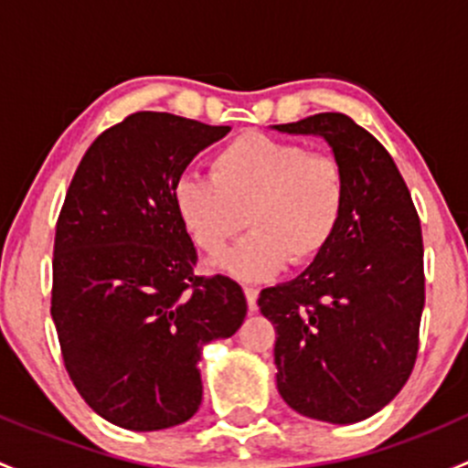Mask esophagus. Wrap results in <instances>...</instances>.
Segmentation results:
<instances>
[{
	"label": "esophagus",
	"instance_id": "esophagus-1",
	"mask_svg": "<svg viewBox=\"0 0 468 468\" xmlns=\"http://www.w3.org/2000/svg\"><path fill=\"white\" fill-rule=\"evenodd\" d=\"M244 296H247L249 310H251V313H256L258 310V290L256 287H251V285L244 287Z\"/></svg>",
	"mask_w": 468,
	"mask_h": 468
}]
</instances>
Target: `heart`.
<instances>
[{"mask_svg": "<svg viewBox=\"0 0 468 468\" xmlns=\"http://www.w3.org/2000/svg\"><path fill=\"white\" fill-rule=\"evenodd\" d=\"M348 183L333 154L244 133L221 146L207 176L186 174L172 190L187 238L217 256L244 224L251 233L221 261L242 281H262L285 262L303 267L328 249L346 210Z\"/></svg>", "mask_w": 468, "mask_h": 468, "instance_id": "b5f03b06", "label": "heart"}]
</instances>
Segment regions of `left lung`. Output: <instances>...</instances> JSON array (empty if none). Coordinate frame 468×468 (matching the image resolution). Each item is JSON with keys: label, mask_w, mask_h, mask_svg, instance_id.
<instances>
[{"label": "left lung", "mask_w": 468, "mask_h": 468, "mask_svg": "<svg viewBox=\"0 0 468 468\" xmlns=\"http://www.w3.org/2000/svg\"><path fill=\"white\" fill-rule=\"evenodd\" d=\"M276 129L322 135L348 183L328 249L258 299L278 335V391L303 417L356 423L385 408L417 362L426 301L421 224L389 151L348 115L319 112Z\"/></svg>", "instance_id": "left-lung-1"}]
</instances>
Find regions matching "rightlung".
<instances>
[{"label": "right lung", "instance_id": "right-lung-1", "mask_svg": "<svg viewBox=\"0 0 468 468\" xmlns=\"http://www.w3.org/2000/svg\"><path fill=\"white\" fill-rule=\"evenodd\" d=\"M230 126L138 111L83 154L56 221L51 319L81 399L126 431H163L201 405L204 344L247 314L233 278L197 276L174 210L190 160Z\"/></svg>", "mask_w": 468, "mask_h": 468}]
</instances>
